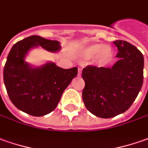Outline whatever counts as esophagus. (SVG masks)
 Masks as SVG:
<instances>
[{
    "label": "esophagus",
    "mask_w": 148,
    "mask_h": 148,
    "mask_svg": "<svg viewBox=\"0 0 148 148\" xmlns=\"http://www.w3.org/2000/svg\"><path fill=\"white\" fill-rule=\"evenodd\" d=\"M81 68H78V76H80V74H81Z\"/></svg>",
    "instance_id": "34e87169"
}]
</instances>
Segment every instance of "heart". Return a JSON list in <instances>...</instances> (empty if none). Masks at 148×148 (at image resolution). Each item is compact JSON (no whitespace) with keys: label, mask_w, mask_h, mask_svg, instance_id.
I'll return each mask as SVG.
<instances>
[{"label":"heart","mask_w":148,"mask_h":148,"mask_svg":"<svg viewBox=\"0 0 148 148\" xmlns=\"http://www.w3.org/2000/svg\"><path fill=\"white\" fill-rule=\"evenodd\" d=\"M82 57L88 59L96 57L99 63H105L112 58V52L110 47L103 44H91L82 49Z\"/></svg>","instance_id":"heart-1"}]
</instances>
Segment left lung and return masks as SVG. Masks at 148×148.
<instances>
[{
	"instance_id": "obj_1",
	"label": "left lung",
	"mask_w": 148,
	"mask_h": 148,
	"mask_svg": "<svg viewBox=\"0 0 148 148\" xmlns=\"http://www.w3.org/2000/svg\"><path fill=\"white\" fill-rule=\"evenodd\" d=\"M118 61L110 68L88 66L82 70V99L95 116L110 118L125 112L134 103L143 82L142 53L125 40L113 42Z\"/></svg>"
}]
</instances>
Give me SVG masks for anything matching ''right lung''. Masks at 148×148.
<instances>
[{"label": "right lung", "mask_w": 148, "mask_h": 148, "mask_svg": "<svg viewBox=\"0 0 148 148\" xmlns=\"http://www.w3.org/2000/svg\"><path fill=\"white\" fill-rule=\"evenodd\" d=\"M42 47L56 53L60 42L32 36L16 43L7 57L4 82L11 102L19 110L32 116L49 114L56 108L66 88L78 74V68L62 69L54 62L34 67L25 61L31 49Z\"/></svg>", "instance_id": "add662e5"}]
</instances>
